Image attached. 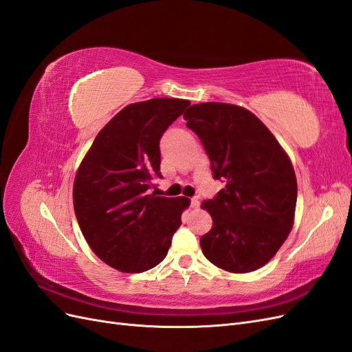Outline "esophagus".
<instances>
[{
	"mask_svg": "<svg viewBox=\"0 0 352 352\" xmlns=\"http://www.w3.org/2000/svg\"><path fill=\"white\" fill-rule=\"evenodd\" d=\"M199 206V199H198V197H192L190 198V207L192 208H197Z\"/></svg>",
	"mask_w": 352,
	"mask_h": 352,
	"instance_id": "esophagus-1",
	"label": "esophagus"
}]
</instances>
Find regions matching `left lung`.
<instances>
[{"instance_id":"8db88e82","label":"left lung","mask_w":352,"mask_h":352,"mask_svg":"<svg viewBox=\"0 0 352 352\" xmlns=\"http://www.w3.org/2000/svg\"><path fill=\"white\" fill-rule=\"evenodd\" d=\"M184 119L204 146L212 177L226 184L202 204L212 219L199 239L202 252L226 272L263 267L294 225L298 189L289 157L258 117L239 105L194 104Z\"/></svg>"}]
</instances>
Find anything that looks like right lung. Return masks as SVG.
Returning <instances> with one entry per match:
<instances>
[{
    "instance_id": "obj_1",
    "label": "right lung",
    "mask_w": 352,
    "mask_h": 352,
    "mask_svg": "<svg viewBox=\"0 0 352 352\" xmlns=\"http://www.w3.org/2000/svg\"><path fill=\"white\" fill-rule=\"evenodd\" d=\"M190 102L153 98L129 104L105 124L78 168L76 219L91 250L124 273L162 263L182 225L185 197L150 194L160 172V140Z\"/></svg>"
}]
</instances>
